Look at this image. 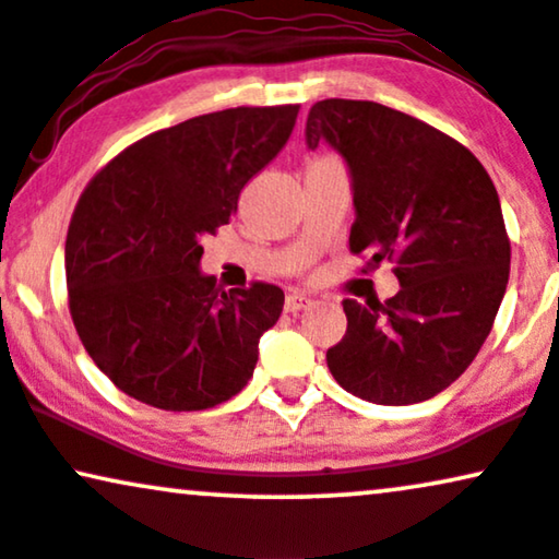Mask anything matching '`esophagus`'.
Returning <instances> with one entry per match:
<instances>
[{"mask_svg":"<svg viewBox=\"0 0 559 559\" xmlns=\"http://www.w3.org/2000/svg\"><path fill=\"white\" fill-rule=\"evenodd\" d=\"M309 301H312V299H309L307 294L294 292V294H288V296H286V304H284V307H286V312L296 314V312H301L304 307H309Z\"/></svg>","mask_w":559,"mask_h":559,"instance_id":"34e87169","label":"esophagus"}]
</instances>
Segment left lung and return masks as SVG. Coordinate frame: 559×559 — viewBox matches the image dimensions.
Instances as JSON below:
<instances>
[{
	"label": "left lung",
	"mask_w": 559,
	"mask_h": 559,
	"mask_svg": "<svg viewBox=\"0 0 559 559\" xmlns=\"http://www.w3.org/2000/svg\"><path fill=\"white\" fill-rule=\"evenodd\" d=\"M348 162L350 252L394 263L400 292L345 299L348 330L328 350L337 384L377 405L436 397L475 361L511 271L498 190L467 146L371 100L312 105L307 144Z\"/></svg>",
	"instance_id": "left-lung-1"
}]
</instances>
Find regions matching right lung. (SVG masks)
Wrapping results in <instances>:
<instances>
[{"mask_svg": "<svg viewBox=\"0 0 559 559\" xmlns=\"http://www.w3.org/2000/svg\"><path fill=\"white\" fill-rule=\"evenodd\" d=\"M296 116L299 105L195 116L126 146L84 188L63 255L69 312L92 361L129 397L193 413L250 381L284 292L263 281L222 292L198 271L201 239L237 214Z\"/></svg>", "mask_w": 559, "mask_h": 559, "instance_id": "obj_1", "label": "right lung"}]
</instances>
